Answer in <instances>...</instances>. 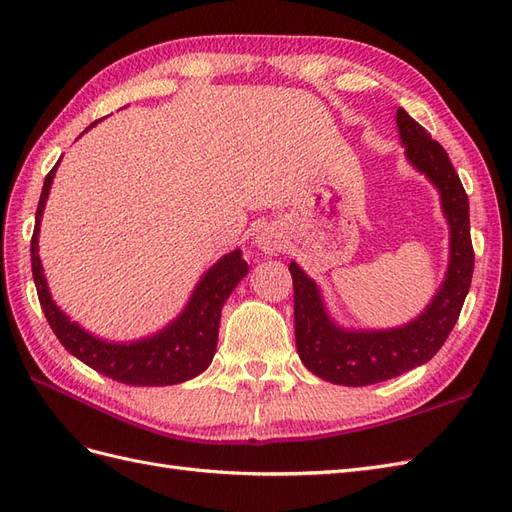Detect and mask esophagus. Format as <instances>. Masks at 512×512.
<instances>
[{"label": "esophagus", "instance_id": "34e87169", "mask_svg": "<svg viewBox=\"0 0 512 512\" xmlns=\"http://www.w3.org/2000/svg\"><path fill=\"white\" fill-rule=\"evenodd\" d=\"M256 243H258V250L265 252V254H277V252L282 250V241H280V237L275 235L273 230L260 232V235L256 237Z\"/></svg>", "mask_w": 512, "mask_h": 512}]
</instances>
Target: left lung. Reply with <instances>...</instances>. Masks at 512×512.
Here are the masks:
<instances>
[{
	"mask_svg": "<svg viewBox=\"0 0 512 512\" xmlns=\"http://www.w3.org/2000/svg\"><path fill=\"white\" fill-rule=\"evenodd\" d=\"M397 128L408 162L440 192L448 222V267L429 305L414 320L395 329H344L331 318L318 284L297 262H290L294 284V339L303 365L318 378L367 386L391 380L427 363L451 335L472 284L474 250L470 205L448 153L404 108H397Z\"/></svg>",
	"mask_w": 512,
	"mask_h": 512,
	"instance_id": "8db88e82",
	"label": "left lung"
}]
</instances>
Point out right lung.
Segmentation results:
<instances>
[{"label": "right lung", "mask_w": 512, "mask_h": 512, "mask_svg": "<svg viewBox=\"0 0 512 512\" xmlns=\"http://www.w3.org/2000/svg\"><path fill=\"white\" fill-rule=\"evenodd\" d=\"M96 123H91V126H96ZM57 166L59 162L44 179L40 203L36 209L32 271L42 312L61 346L91 369H96L98 374L132 386L179 384L203 374L213 361L215 348H218L222 307L230 297V292L247 275V262L241 258V250H232L215 262L209 271H205L188 305L183 307V312L158 333L136 339V342H108V339H100L94 333L85 331L81 324L70 320L68 314L61 312L51 297L38 256L40 222Z\"/></svg>", "instance_id": "right-lung-1"}]
</instances>
